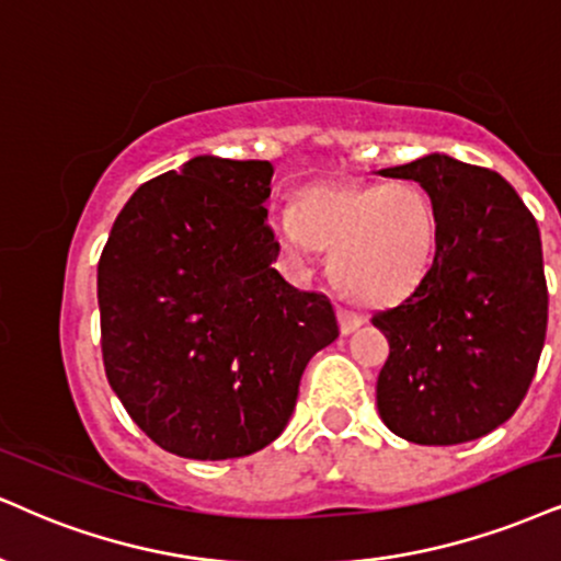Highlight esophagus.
<instances>
[{"label":"esophagus","mask_w":561,"mask_h":561,"mask_svg":"<svg viewBox=\"0 0 561 561\" xmlns=\"http://www.w3.org/2000/svg\"><path fill=\"white\" fill-rule=\"evenodd\" d=\"M337 320H341V333L343 335H351L356 328H362V324H364L362 314L351 312V309H343V307L337 309Z\"/></svg>","instance_id":"obj_1"}]
</instances>
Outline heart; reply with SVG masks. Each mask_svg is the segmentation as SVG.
Returning <instances> with one entry per match:
<instances>
[{
    "mask_svg": "<svg viewBox=\"0 0 561 561\" xmlns=\"http://www.w3.org/2000/svg\"><path fill=\"white\" fill-rule=\"evenodd\" d=\"M288 257L330 252V278L358 304L382 307L419 286L437 247V210L416 184L309 186L294 213L273 218Z\"/></svg>",
    "mask_w": 561,
    "mask_h": 561,
    "instance_id": "1",
    "label": "heart"
}]
</instances>
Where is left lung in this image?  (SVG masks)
<instances>
[{"label":"left lung","mask_w":561,"mask_h":561,"mask_svg":"<svg viewBox=\"0 0 561 561\" xmlns=\"http://www.w3.org/2000/svg\"><path fill=\"white\" fill-rule=\"evenodd\" d=\"M379 174L419 182L437 210L426 275L371 314L390 343L379 416L413 445L479 439L517 411L541 358L549 291L536 218L496 171L449 156Z\"/></svg>","instance_id":"8db88e82"}]
</instances>
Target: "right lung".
<instances>
[{
	"label": "right lung",
	"instance_id": "right-lung-1",
	"mask_svg": "<svg viewBox=\"0 0 561 561\" xmlns=\"http://www.w3.org/2000/svg\"><path fill=\"white\" fill-rule=\"evenodd\" d=\"M273 165L197 156L145 182L99 260L101 351L137 426L179 458L228 460L278 439L333 304L280 278Z\"/></svg>",
	"mask_w": 561,
	"mask_h": 561
}]
</instances>
